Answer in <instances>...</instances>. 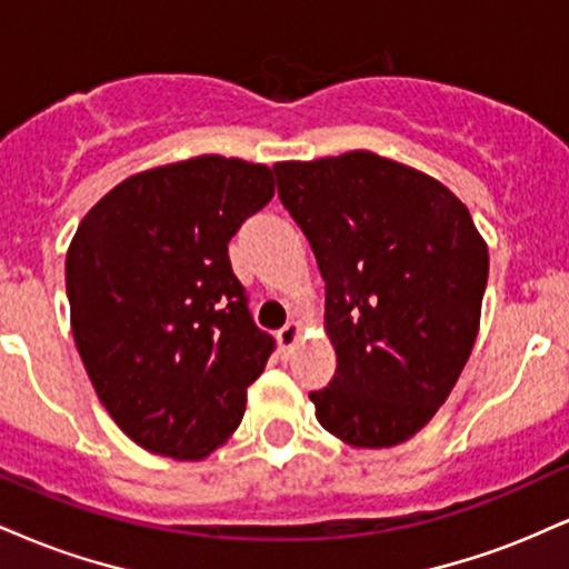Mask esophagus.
Wrapping results in <instances>:
<instances>
[{"label": "esophagus", "instance_id": "34e87169", "mask_svg": "<svg viewBox=\"0 0 569 569\" xmlns=\"http://www.w3.org/2000/svg\"><path fill=\"white\" fill-rule=\"evenodd\" d=\"M302 331H305V323L297 321V318H291V321L278 331L280 348H293V345L299 342V337H302Z\"/></svg>", "mask_w": 569, "mask_h": 569}]
</instances>
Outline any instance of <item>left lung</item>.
Segmentation results:
<instances>
[{
  "instance_id": "left-lung-1",
  "label": "left lung",
  "mask_w": 569,
  "mask_h": 569,
  "mask_svg": "<svg viewBox=\"0 0 569 569\" xmlns=\"http://www.w3.org/2000/svg\"><path fill=\"white\" fill-rule=\"evenodd\" d=\"M272 171L326 280L337 375L310 393L318 422L350 447H396L428 426L471 356L485 238L452 189L367 149Z\"/></svg>"
}]
</instances>
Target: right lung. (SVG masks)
I'll use <instances>...</instances> for the list:
<instances>
[{
	"instance_id": "obj_1",
	"label": "right lung",
	"mask_w": 569,
	"mask_h": 569,
	"mask_svg": "<svg viewBox=\"0 0 569 569\" xmlns=\"http://www.w3.org/2000/svg\"><path fill=\"white\" fill-rule=\"evenodd\" d=\"M276 194L267 166L200 154L128 176L67 251L71 335L128 439L202 460L246 411L272 337L257 329L227 243Z\"/></svg>"
}]
</instances>
